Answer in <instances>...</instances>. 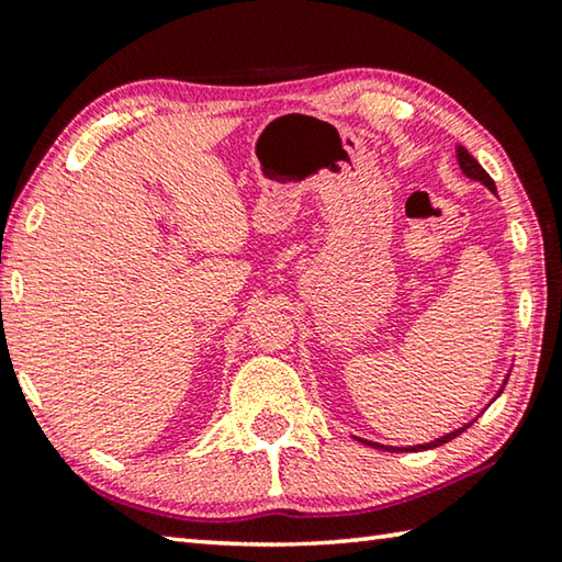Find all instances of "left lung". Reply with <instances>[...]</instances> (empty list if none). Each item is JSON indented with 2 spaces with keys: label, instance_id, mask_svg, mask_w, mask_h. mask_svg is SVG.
Returning a JSON list of instances; mask_svg holds the SVG:
<instances>
[{
  "label": "left lung",
  "instance_id": "8db88e82",
  "mask_svg": "<svg viewBox=\"0 0 562 562\" xmlns=\"http://www.w3.org/2000/svg\"><path fill=\"white\" fill-rule=\"evenodd\" d=\"M456 160H459V168L463 170V176H465V178L479 180V183H481V186H486L493 195H498V193H496V183H493V178L486 173V170L481 168L479 160H475V158H473V156L469 154V150H465L463 146L456 148ZM506 382H508V379H503V386H506ZM503 386L498 389V394L503 392ZM498 394L493 396V398H498ZM473 422H475V418H473ZM473 422L463 424V426H459V429H453V431H449V434L439 436V439L426 441V443H416V446H384V443H376V441L359 439V436H355V439H357V441H361V443H367V446H372V449H382V451H426V449H436V446H441V443H446V441L456 439V436H459V434H463L465 429H469V426H471Z\"/></svg>",
  "mask_w": 562,
  "mask_h": 562
}]
</instances>
